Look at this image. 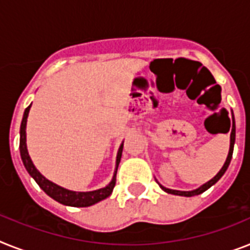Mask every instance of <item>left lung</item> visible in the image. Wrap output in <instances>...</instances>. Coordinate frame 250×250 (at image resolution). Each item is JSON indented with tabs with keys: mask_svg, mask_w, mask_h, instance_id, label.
Masks as SVG:
<instances>
[{
	"mask_svg": "<svg viewBox=\"0 0 250 250\" xmlns=\"http://www.w3.org/2000/svg\"><path fill=\"white\" fill-rule=\"evenodd\" d=\"M234 143H235V121H234V115H232V126H231V135H230V150H229V156H228V158H226V162H225V165L222 166L221 170H220V172H218V174L216 175L213 179H212V180H209L208 183H206L204 185H202L201 188H198V189H195V190H191V191L172 190V189H167V188L162 187V185H160V187L162 188V189H164L166 193H170V194H175V195H181V197H193V195L201 194V193L206 191L207 189H209L212 185L216 184V183H217V181L221 179L222 175L226 172L229 165H230V161H231V158H232V152H234Z\"/></svg>",
	"mask_w": 250,
	"mask_h": 250,
	"instance_id": "1",
	"label": "left lung"
}]
</instances>
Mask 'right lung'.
Segmentation results:
<instances>
[{"mask_svg":"<svg viewBox=\"0 0 250 250\" xmlns=\"http://www.w3.org/2000/svg\"><path fill=\"white\" fill-rule=\"evenodd\" d=\"M30 107H32V104L25 108L24 117H22L21 121V126H20V156H21L22 164L25 166L26 171H28L29 175L36 180V183L39 185V188H42V190L44 191L46 194H48L49 197L53 198V199L59 202V203H62L65 204V206H71V207H89L92 204L98 203V202L103 201L104 198L110 197V194L113 190V188H115V184H116L117 167H119V164H120L124 144H121L120 149H119V153H117L116 171H115L113 179L107 187L94 191H86V193H82V191H71L67 190V189H63V188L53 184V183H51L49 180H47L46 177L42 176L41 172L34 167L30 157H29L28 149H26L25 129L26 119H28V113L29 110H30Z\"/></svg>","mask_w":250,"mask_h":250,"instance_id":"right-lung-1","label":"right lung"}]
</instances>
